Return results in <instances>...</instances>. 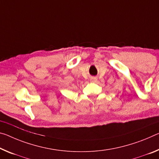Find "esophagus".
Wrapping results in <instances>:
<instances>
[{
  "label": "esophagus",
  "instance_id": "1",
  "mask_svg": "<svg viewBox=\"0 0 159 159\" xmlns=\"http://www.w3.org/2000/svg\"><path fill=\"white\" fill-rule=\"evenodd\" d=\"M90 80H91V81H96L97 79L95 77H93V78H91V79H90Z\"/></svg>",
  "mask_w": 159,
  "mask_h": 159
}]
</instances>
